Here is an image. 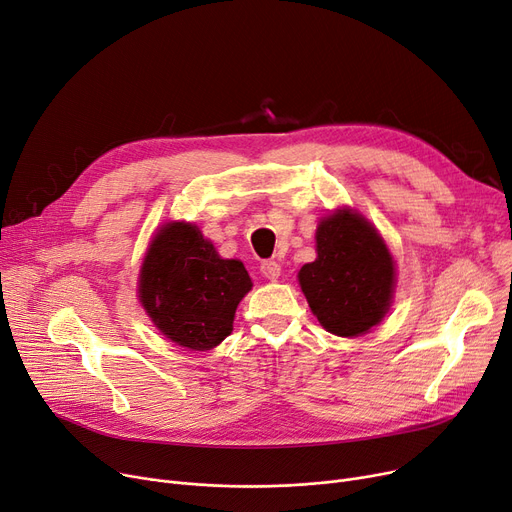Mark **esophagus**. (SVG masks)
I'll use <instances>...</instances> for the list:
<instances>
[{"label":"esophagus","mask_w":512,"mask_h":512,"mask_svg":"<svg viewBox=\"0 0 512 512\" xmlns=\"http://www.w3.org/2000/svg\"><path fill=\"white\" fill-rule=\"evenodd\" d=\"M261 274H263L267 280L276 282V280L280 278V274H282V267H280V263L274 261V259L263 261V263H261Z\"/></svg>","instance_id":"esophagus-1"}]
</instances>
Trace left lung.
Returning <instances> with one entry per match:
<instances>
[{"mask_svg": "<svg viewBox=\"0 0 512 512\" xmlns=\"http://www.w3.org/2000/svg\"><path fill=\"white\" fill-rule=\"evenodd\" d=\"M315 242L317 259L299 272L313 315L330 334H367L388 313L394 292V259L384 238L344 207L319 222Z\"/></svg>", "mask_w": 512, "mask_h": 512, "instance_id": "1", "label": "left lung"}]
</instances>
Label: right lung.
Listing matches in <instances>:
<instances>
[{
	"instance_id": "right-lung-1",
	"label": "right lung",
	"mask_w": 512,
	"mask_h": 512,
	"mask_svg": "<svg viewBox=\"0 0 512 512\" xmlns=\"http://www.w3.org/2000/svg\"><path fill=\"white\" fill-rule=\"evenodd\" d=\"M253 282L238 259H222L195 224L170 222L153 236L139 274V301L172 342L209 351L232 332Z\"/></svg>"
}]
</instances>
